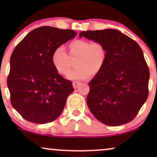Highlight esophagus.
<instances>
[{
    "label": "esophagus",
    "mask_w": 157,
    "mask_h": 157,
    "mask_svg": "<svg viewBox=\"0 0 157 157\" xmlns=\"http://www.w3.org/2000/svg\"><path fill=\"white\" fill-rule=\"evenodd\" d=\"M81 83L80 82H73V87L74 89H77V88H78V86H80Z\"/></svg>",
    "instance_id": "1"
}]
</instances>
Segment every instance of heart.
Here are the masks:
<instances>
[{
  "instance_id": "b5f03b06",
  "label": "heart",
  "mask_w": 157,
  "mask_h": 157,
  "mask_svg": "<svg viewBox=\"0 0 157 157\" xmlns=\"http://www.w3.org/2000/svg\"><path fill=\"white\" fill-rule=\"evenodd\" d=\"M68 49L71 57H77L75 68L71 71V61L67 54L61 47L56 48L52 55L54 68L62 75H69L71 80H84L90 75H97L102 71L107 60V50L100 42H91L86 40H75L70 43Z\"/></svg>"
}]
</instances>
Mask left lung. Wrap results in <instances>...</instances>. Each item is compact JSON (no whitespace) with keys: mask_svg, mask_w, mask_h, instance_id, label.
I'll use <instances>...</instances> for the list:
<instances>
[{"mask_svg":"<svg viewBox=\"0 0 157 157\" xmlns=\"http://www.w3.org/2000/svg\"><path fill=\"white\" fill-rule=\"evenodd\" d=\"M80 37L102 43L107 60L89 86L87 105L97 120L119 126L134 119L148 96L150 73L136 42L113 29L82 31Z\"/></svg>","mask_w":157,"mask_h":157,"instance_id":"obj_1","label":"left lung"}]
</instances>
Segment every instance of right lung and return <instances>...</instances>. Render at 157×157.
Returning <instances> with one entry per match:
<instances>
[{"label": "right lung", "instance_id": "right-lung-1", "mask_svg": "<svg viewBox=\"0 0 157 157\" xmlns=\"http://www.w3.org/2000/svg\"><path fill=\"white\" fill-rule=\"evenodd\" d=\"M76 35L74 30L41 26L27 34L14 49L7 86L12 107L27 121L48 123L62 113L74 88L54 68L52 55Z\"/></svg>", "mask_w": 157, "mask_h": 157}]
</instances>
